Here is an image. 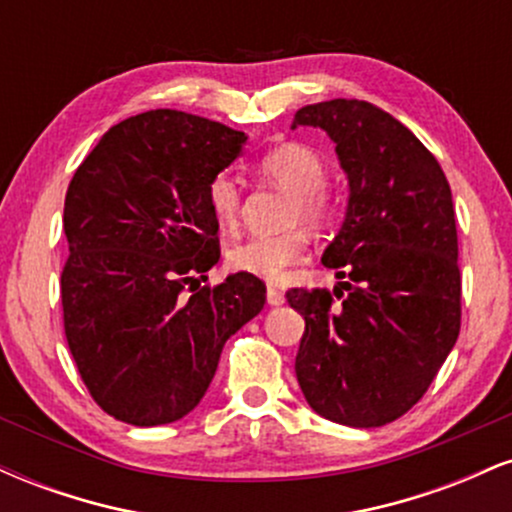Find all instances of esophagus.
I'll use <instances>...</instances> for the list:
<instances>
[{"label":"esophagus","mask_w":512,"mask_h":512,"mask_svg":"<svg viewBox=\"0 0 512 512\" xmlns=\"http://www.w3.org/2000/svg\"><path fill=\"white\" fill-rule=\"evenodd\" d=\"M267 303L269 305H281V303H284V293L276 289V286H267Z\"/></svg>","instance_id":"34e87169"}]
</instances>
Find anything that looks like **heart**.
<instances>
[{
    "label": "heart",
    "instance_id": "b5f03b06",
    "mask_svg": "<svg viewBox=\"0 0 512 512\" xmlns=\"http://www.w3.org/2000/svg\"><path fill=\"white\" fill-rule=\"evenodd\" d=\"M257 170L264 180L291 192L293 202L286 211L289 226L305 223L310 231H325L337 219L339 199L327 185L330 170L315 149L298 142L279 144L264 151L257 161ZM207 202L223 231H233L238 226L243 190L233 175L219 173L209 180ZM308 248V236L301 228H289L276 236H255L228 250V267L267 281H279L291 267L305 262Z\"/></svg>",
    "mask_w": 512,
    "mask_h": 512
}]
</instances>
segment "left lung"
Masks as SVG:
<instances>
[{
    "label": "left lung",
    "mask_w": 512,
    "mask_h": 512,
    "mask_svg": "<svg viewBox=\"0 0 512 512\" xmlns=\"http://www.w3.org/2000/svg\"><path fill=\"white\" fill-rule=\"evenodd\" d=\"M349 175V209L325 250L346 279L334 291L289 289L305 320L296 378L317 414L373 428L426 395L457 342L462 276L448 178L402 122L356 98L305 105Z\"/></svg>",
    "instance_id": "8db88e82"
}]
</instances>
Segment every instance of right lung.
Listing matches in <instances>:
<instances>
[{"mask_svg":"<svg viewBox=\"0 0 512 512\" xmlns=\"http://www.w3.org/2000/svg\"><path fill=\"white\" fill-rule=\"evenodd\" d=\"M245 132L180 110L110 127L64 197V334L88 395L132 426L173 424L197 407L231 334L264 308V284L219 262L207 187Z\"/></svg>","mask_w":512,"mask_h":512,"instance_id":"1","label":"right lung"}]
</instances>
